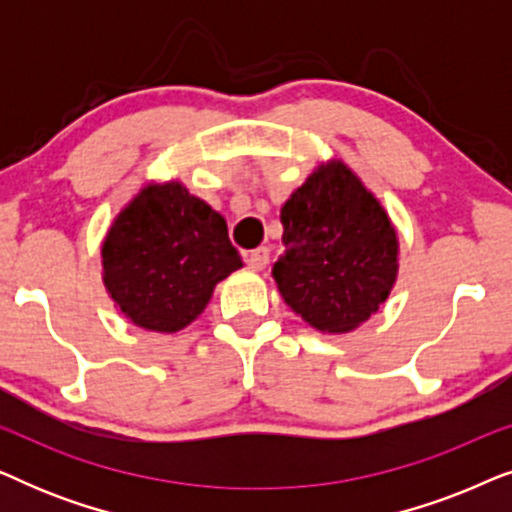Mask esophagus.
<instances>
[{
	"label": "esophagus",
	"instance_id": "34e87169",
	"mask_svg": "<svg viewBox=\"0 0 512 512\" xmlns=\"http://www.w3.org/2000/svg\"><path fill=\"white\" fill-rule=\"evenodd\" d=\"M268 261H270V249L268 247H258L247 256V265L251 270H263L265 265H268Z\"/></svg>",
	"mask_w": 512,
	"mask_h": 512
}]
</instances>
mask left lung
Here are the masks:
<instances>
[{"label":"left lung","instance_id":"obj_1","mask_svg":"<svg viewBox=\"0 0 512 512\" xmlns=\"http://www.w3.org/2000/svg\"><path fill=\"white\" fill-rule=\"evenodd\" d=\"M284 254L272 265L284 303L321 333H349L380 310L398 277L387 209L345 160L314 167L282 205Z\"/></svg>","mask_w":512,"mask_h":512}]
</instances>
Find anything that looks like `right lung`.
<instances>
[{"label":"right lung","mask_w":512,"mask_h":512,"mask_svg":"<svg viewBox=\"0 0 512 512\" xmlns=\"http://www.w3.org/2000/svg\"><path fill=\"white\" fill-rule=\"evenodd\" d=\"M242 265L226 219L179 179L146 181L102 240L104 289L125 319L153 333L193 324Z\"/></svg>","instance_id":"add662e5"}]
</instances>
